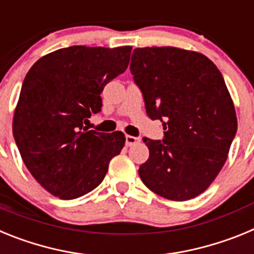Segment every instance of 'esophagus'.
Masks as SVG:
<instances>
[{"label": "esophagus", "instance_id": "obj_1", "mask_svg": "<svg viewBox=\"0 0 254 254\" xmlns=\"http://www.w3.org/2000/svg\"><path fill=\"white\" fill-rule=\"evenodd\" d=\"M140 142V138L138 137H134V136H129V134H127L126 136V145L127 146H132V145H136V143Z\"/></svg>", "mask_w": 254, "mask_h": 254}]
</instances>
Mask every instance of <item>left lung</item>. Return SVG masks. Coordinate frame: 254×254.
Masks as SVG:
<instances>
[{
  "mask_svg": "<svg viewBox=\"0 0 254 254\" xmlns=\"http://www.w3.org/2000/svg\"><path fill=\"white\" fill-rule=\"evenodd\" d=\"M129 68L147 116L165 129L163 141L143 138L150 156L141 181L164 198H194L224 167L237 133L223 75L206 56L176 47L136 48Z\"/></svg>",
  "mask_w": 254,
  "mask_h": 254,
  "instance_id": "obj_1",
  "label": "left lung"
}]
</instances>
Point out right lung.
I'll list each match as a JSON object with an SVG mask.
<instances>
[{"label": "right lung", "mask_w": 254, "mask_h": 254, "mask_svg": "<svg viewBox=\"0 0 254 254\" xmlns=\"http://www.w3.org/2000/svg\"><path fill=\"white\" fill-rule=\"evenodd\" d=\"M132 47L72 46L46 55L26 73L12 132L22 161L44 190L62 199L89 193L121 152L120 131L84 127L102 111L103 89L128 67Z\"/></svg>", "instance_id": "add662e5"}]
</instances>
